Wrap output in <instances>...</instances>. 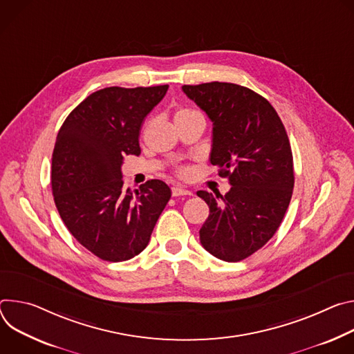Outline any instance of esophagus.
<instances>
[{"label":"esophagus","mask_w":354,"mask_h":354,"mask_svg":"<svg viewBox=\"0 0 354 354\" xmlns=\"http://www.w3.org/2000/svg\"><path fill=\"white\" fill-rule=\"evenodd\" d=\"M171 194H173V197H181V195H192L191 191L184 189L181 187H173L171 188Z\"/></svg>","instance_id":"esophagus-1"}]
</instances>
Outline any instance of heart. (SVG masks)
I'll list each match as a JSON object with an SVG mask.
<instances>
[{"instance_id":"heart-1","label":"heart","mask_w":354,"mask_h":354,"mask_svg":"<svg viewBox=\"0 0 354 354\" xmlns=\"http://www.w3.org/2000/svg\"><path fill=\"white\" fill-rule=\"evenodd\" d=\"M194 112H197V111H194V109H188V108H180L177 112H176V118H180V116H185V115H189V113H194ZM187 171L185 170H183L181 171V174H185Z\"/></svg>"}]
</instances>
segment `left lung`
I'll return each instance as SVG.
<instances>
[{
    "mask_svg": "<svg viewBox=\"0 0 354 354\" xmlns=\"http://www.w3.org/2000/svg\"><path fill=\"white\" fill-rule=\"evenodd\" d=\"M183 91L212 121L209 160L232 185L225 195L197 192L209 207L201 245L223 261H241L274 236L290 205L294 165L286 128L248 87L212 82Z\"/></svg>",
    "mask_w": 354,
    "mask_h": 354,
    "instance_id": "obj_1",
    "label": "left lung"
}]
</instances>
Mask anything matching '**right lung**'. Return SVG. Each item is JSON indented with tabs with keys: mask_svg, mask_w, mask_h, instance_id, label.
Wrapping results in <instances>:
<instances>
[{
	"mask_svg": "<svg viewBox=\"0 0 354 354\" xmlns=\"http://www.w3.org/2000/svg\"><path fill=\"white\" fill-rule=\"evenodd\" d=\"M169 86L106 87L78 104L63 122L52 156L56 208L73 236L105 261H125L149 243L171 191L149 180L124 188L125 154H140L145 116Z\"/></svg>",
	"mask_w": 354,
	"mask_h": 354,
	"instance_id": "right-lung-1",
	"label": "right lung"
}]
</instances>
